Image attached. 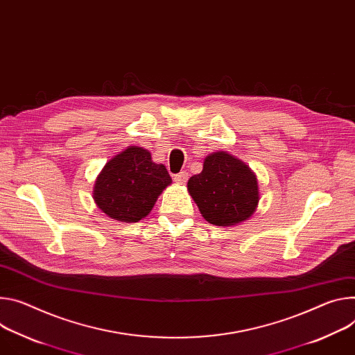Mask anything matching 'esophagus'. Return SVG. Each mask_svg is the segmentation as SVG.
Segmentation results:
<instances>
[{"label": "esophagus", "instance_id": "esophagus-1", "mask_svg": "<svg viewBox=\"0 0 355 355\" xmlns=\"http://www.w3.org/2000/svg\"><path fill=\"white\" fill-rule=\"evenodd\" d=\"M173 180H174L175 182H178V184H184V182H187V180H188V173H187V171H181V173H178V174H174V175H173Z\"/></svg>", "mask_w": 355, "mask_h": 355}]
</instances>
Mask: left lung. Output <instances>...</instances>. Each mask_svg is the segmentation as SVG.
Returning a JSON list of instances; mask_svg holds the SVG:
<instances>
[{
    "label": "left lung",
    "mask_w": 355,
    "mask_h": 355,
    "mask_svg": "<svg viewBox=\"0 0 355 355\" xmlns=\"http://www.w3.org/2000/svg\"><path fill=\"white\" fill-rule=\"evenodd\" d=\"M188 192L202 216L218 227H231L248 219L259 202L257 181L241 159L214 153L200 174L188 180Z\"/></svg>",
    "instance_id": "8db88e82"
}]
</instances>
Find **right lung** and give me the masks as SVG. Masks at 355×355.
Returning <instances> with one entry per match:
<instances>
[{
	"instance_id": "1",
	"label": "right lung",
	"mask_w": 355,
	"mask_h": 355,
	"mask_svg": "<svg viewBox=\"0 0 355 355\" xmlns=\"http://www.w3.org/2000/svg\"><path fill=\"white\" fill-rule=\"evenodd\" d=\"M170 184L167 168L153 163L147 150L128 147L106 163L96 180L93 198L107 216L120 222H137L148 215Z\"/></svg>"
}]
</instances>
